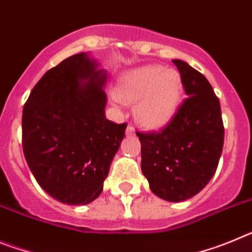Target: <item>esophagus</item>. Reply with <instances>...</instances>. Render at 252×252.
I'll return each instance as SVG.
<instances>
[{
  "mask_svg": "<svg viewBox=\"0 0 252 252\" xmlns=\"http://www.w3.org/2000/svg\"><path fill=\"white\" fill-rule=\"evenodd\" d=\"M132 135H135V130L131 126H127V128H126V136H132Z\"/></svg>",
  "mask_w": 252,
  "mask_h": 252,
  "instance_id": "1",
  "label": "esophagus"
}]
</instances>
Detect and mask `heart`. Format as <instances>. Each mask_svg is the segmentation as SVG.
I'll list each match as a JSON object with an SVG mask.
<instances>
[{
	"mask_svg": "<svg viewBox=\"0 0 252 252\" xmlns=\"http://www.w3.org/2000/svg\"><path fill=\"white\" fill-rule=\"evenodd\" d=\"M117 98L133 103V117L148 130H160L173 121L184 95L183 77L174 68L137 66L120 77Z\"/></svg>",
	"mask_w": 252,
	"mask_h": 252,
	"instance_id": "obj_1",
	"label": "heart"
}]
</instances>
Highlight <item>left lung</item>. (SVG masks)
Here are the masks:
<instances>
[{
	"mask_svg": "<svg viewBox=\"0 0 252 252\" xmlns=\"http://www.w3.org/2000/svg\"><path fill=\"white\" fill-rule=\"evenodd\" d=\"M173 63L183 77L187 98L173 121L159 132H136L141 170L151 192L168 202L199 193L215 175L223 149L221 104L203 74L187 62Z\"/></svg>",
	"mask_w": 252,
	"mask_h": 252,
	"instance_id": "1",
	"label": "left lung"
}]
</instances>
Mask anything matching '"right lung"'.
<instances>
[{"mask_svg":"<svg viewBox=\"0 0 252 252\" xmlns=\"http://www.w3.org/2000/svg\"><path fill=\"white\" fill-rule=\"evenodd\" d=\"M107 72L90 53L66 58L43 75L22 111V148L39 186L69 206L103 190L126 124L106 119Z\"/></svg>","mask_w":252,"mask_h":252,"instance_id":"add662e5","label":"right lung"}]
</instances>
